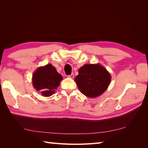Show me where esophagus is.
<instances>
[{"instance_id":"obj_1","label":"esophagus","mask_w":148,"mask_h":148,"mask_svg":"<svg viewBox=\"0 0 148 148\" xmlns=\"http://www.w3.org/2000/svg\"><path fill=\"white\" fill-rule=\"evenodd\" d=\"M68 77H69V78H70L73 79V78H74V75H73V73H71L70 75H69V76H68Z\"/></svg>"}]
</instances>
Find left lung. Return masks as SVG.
<instances>
[{
  "label": "left lung",
  "mask_w": 148,
  "mask_h": 148,
  "mask_svg": "<svg viewBox=\"0 0 148 148\" xmlns=\"http://www.w3.org/2000/svg\"><path fill=\"white\" fill-rule=\"evenodd\" d=\"M78 73L75 81L80 92L90 98L101 96L111 82L110 73L99 64H85L79 69Z\"/></svg>",
  "instance_id": "8db88e82"
}]
</instances>
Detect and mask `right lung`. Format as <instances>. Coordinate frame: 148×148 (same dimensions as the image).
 Returning a JSON list of instances; mask_svg holds the SVG:
<instances>
[{"label": "right lung", "instance_id": "right-lung-1", "mask_svg": "<svg viewBox=\"0 0 148 148\" xmlns=\"http://www.w3.org/2000/svg\"><path fill=\"white\" fill-rule=\"evenodd\" d=\"M62 79V76L57 72L55 66L49 64L36 70L33 75L32 83L36 90L43 96L49 97L54 94Z\"/></svg>", "mask_w": 148, "mask_h": 148}]
</instances>
